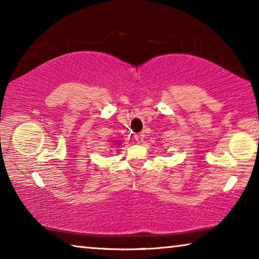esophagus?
Segmentation results:
<instances>
[{
	"instance_id": "34e87169",
	"label": "esophagus",
	"mask_w": 259,
	"mask_h": 259,
	"mask_svg": "<svg viewBox=\"0 0 259 259\" xmlns=\"http://www.w3.org/2000/svg\"><path fill=\"white\" fill-rule=\"evenodd\" d=\"M135 140H136V142H137L138 144H139V143H143V140H144V135H143V134H137V135H135Z\"/></svg>"
}]
</instances>
